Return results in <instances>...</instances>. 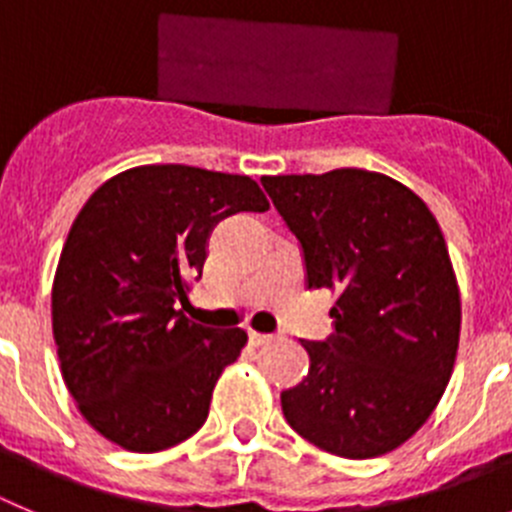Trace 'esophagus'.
<instances>
[{"label": "esophagus", "mask_w": 512, "mask_h": 512, "mask_svg": "<svg viewBox=\"0 0 512 512\" xmlns=\"http://www.w3.org/2000/svg\"><path fill=\"white\" fill-rule=\"evenodd\" d=\"M250 342L255 344V347H262V344L273 342V336H270V334H260V331H250Z\"/></svg>", "instance_id": "34e87169"}]
</instances>
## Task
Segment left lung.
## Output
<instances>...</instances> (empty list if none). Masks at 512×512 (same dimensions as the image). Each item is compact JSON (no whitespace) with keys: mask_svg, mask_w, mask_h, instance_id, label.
Here are the masks:
<instances>
[{"mask_svg":"<svg viewBox=\"0 0 512 512\" xmlns=\"http://www.w3.org/2000/svg\"><path fill=\"white\" fill-rule=\"evenodd\" d=\"M308 288L339 293L334 334L280 393L290 428L344 459L398 449L428 421L459 347L462 301L439 222L411 188L359 168L265 176Z\"/></svg>","mask_w":512,"mask_h":512,"instance_id":"obj_1","label":"left lung"}]
</instances>
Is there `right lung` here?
<instances>
[{
  "instance_id": "right-lung-1",
  "label": "right lung",
  "mask_w": 512,
  "mask_h": 512,
  "mask_svg": "<svg viewBox=\"0 0 512 512\" xmlns=\"http://www.w3.org/2000/svg\"><path fill=\"white\" fill-rule=\"evenodd\" d=\"M267 209L250 176L140 165L78 211L55 270L53 336L68 393L104 439L153 454L204 426L247 334L201 326L176 306L201 278L211 229Z\"/></svg>"
}]
</instances>
